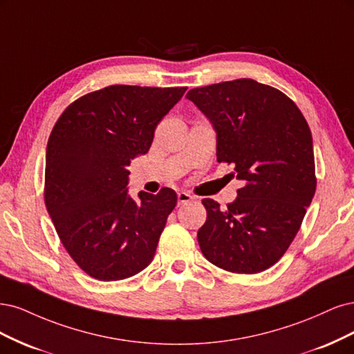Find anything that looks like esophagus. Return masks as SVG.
Segmentation results:
<instances>
[{
  "label": "esophagus",
  "mask_w": 354,
  "mask_h": 354,
  "mask_svg": "<svg viewBox=\"0 0 354 354\" xmlns=\"http://www.w3.org/2000/svg\"><path fill=\"white\" fill-rule=\"evenodd\" d=\"M192 200H194V197L191 196V194H188L185 191L178 192V204H179V206H180V204H187V203H189Z\"/></svg>",
  "instance_id": "1"
}]
</instances>
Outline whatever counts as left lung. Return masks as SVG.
Returning a JSON list of instances; mask_svg holds the SVG:
<instances>
[{
	"label": "left lung",
	"mask_w": 354,
	"mask_h": 354,
	"mask_svg": "<svg viewBox=\"0 0 354 354\" xmlns=\"http://www.w3.org/2000/svg\"><path fill=\"white\" fill-rule=\"evenodd\" d=\"M187 98L212 123L218 162L245 182L225 209L203 200L201 253L230 272L266 270L287 252L315 196L309 124L292 100L253 79L194 88Z\"/></svg>",
	"instance_id": "1"
}]
</instances>
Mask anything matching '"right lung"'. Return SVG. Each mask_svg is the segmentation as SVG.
<instances>
[{
  "instance_id": "obj_1",
  "label": "right lung",
  "mask_w": 354,
  "mask_h": 354,
  "mask_svg": "<svg viewBox=\"0 0 354 354\" xmlns=\"http://www.w3.org/2000/svg\"><path fill=\"white\" fill-rule=\"evenodd\" d=\"M187 88L111 85L73 101L51 131L45 206L67 253L89 277L119 281L151 263L176 192L128 194L131 160Z\"/></svg>"
}]
</instances>
